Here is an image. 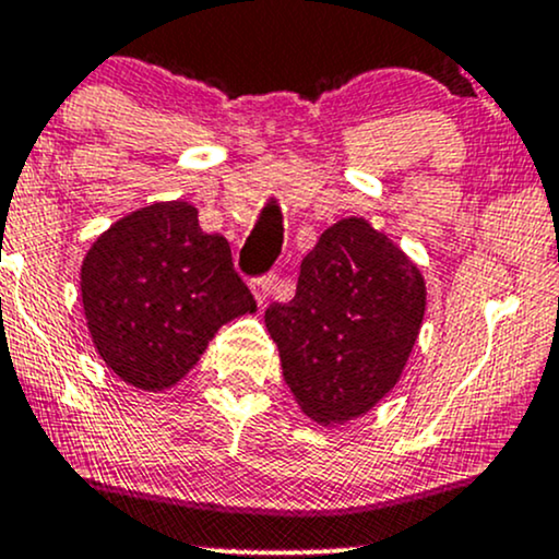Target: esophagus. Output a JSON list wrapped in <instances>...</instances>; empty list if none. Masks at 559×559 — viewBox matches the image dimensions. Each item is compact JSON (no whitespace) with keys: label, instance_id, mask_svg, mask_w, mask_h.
I'll list each match as a JSON object with an SVG mask.
<instances>
[{"label":"esophagus","instance_id":"esophagus-1","mask_svg":"<svg viewBox=\"0 0 559 559\" xmlns=\"http://www.w3.org/2000/svg\"><path fill=\"white\" fill-rule=\"evenodd\" d=\"M273 284H275V275H262V278L251 281V294H254L257 302H260V305L267 302Z\"/></svg>","mask_w":559,"mask_h":559}]
</instances>
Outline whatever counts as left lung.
Returning <instances> with one entry per match:
<instances>
[{"label":"left lung","instance_id":"1","mask_svg":"<svg viewBox=\"0 0 559 559\" xmlns=\"http://www.w3.org/2000/svg\"><path fill=\"white\" fill-rule=\"evenodd\" d=\"M425 310L421 270L369 219L323 230L299 265L292 302L265 310L302 414L323 427L369 414L406 369Z\"/></svg>","mask_w":559,"mask_h":559}]
</instances>
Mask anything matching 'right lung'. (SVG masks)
Returning <instances> with one entry per match:
<instances>
[{
	"label": "right lung",
	"mask_w": 559,
	"mask_h": 559,
	"mask_svg": "<svg viewBox=\"0 0 559 559\" xmlns=\"http://www.w3.org/2000/svg\"><path fill=\"white\" fill-rule=\"evenodd\" d=\"M82 305L103 364L145 392L175 388L219 326L257 310L230 247L188 201L116 219L82 262Z\"/></svg>",
	"instance_id": "1"
}]
</instances>
